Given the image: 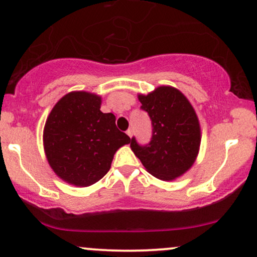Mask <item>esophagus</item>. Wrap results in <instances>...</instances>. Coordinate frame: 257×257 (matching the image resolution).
<instances>
[{"label": "esophagus", "instance_id": "1", "mask_svg": "<svg viewBox=\"0 0 257 257\" xmlns=\"http://www.w3.org/2000/svg\"><path fill=\"white\" fill-rule=\"evenodd\" d=\"M126 134H128L129 138H132L133 137V129H128V131H126Z\"/></svg>", "mask_w": 257, "mask_h": 257}]
</instances>
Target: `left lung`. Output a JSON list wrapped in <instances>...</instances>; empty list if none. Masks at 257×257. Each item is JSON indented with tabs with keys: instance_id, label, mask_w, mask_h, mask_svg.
I'll return each mask as SVG.
<instances>
[{
	"instance_id": "obj_1",
	"label": "left lung",
	"mask_w": 257,
	"mask_h": 257,
	"mask_svg": "<svg viewBox=\"0 0 257 257\" xmlns=\"http://www.w3.org/2000/svg\"><path fill=\"white\" fill-rule=\"evenodd\" d=\"M138 98L152 120V139L149 145L140 146L132 138V151L155 178L163 181L180 178L191 169L199 152L200 125L193 106L170 85Z\"/></svg>"
}]
</instances>
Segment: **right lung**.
Here are the masks:
<instances>
[{"mask_svg": "<svg viewBox=\"0 0 257 257\" xmlns=\"http://www.w3.org/2000/svg\"><path fill=\"white\" fill-rule=\"evenodd\" d=\"M101 96L89 91L64 95L47 117L43 147L49 166L67 184L87 187L110 170L119 147L131 138L116 126L113 113L100 111Z\"/></svg>", "mask_w": 257, "mask_h": 257, "instance_id": "add662e5", "label": "right lung"}]
</instances>
